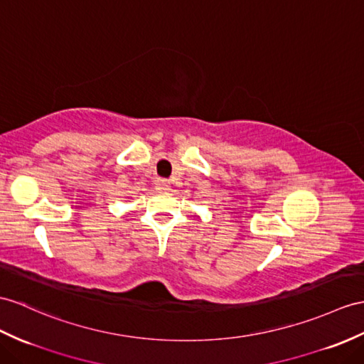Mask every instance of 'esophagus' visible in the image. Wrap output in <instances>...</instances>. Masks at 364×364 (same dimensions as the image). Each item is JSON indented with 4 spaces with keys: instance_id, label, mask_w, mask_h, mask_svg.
Wrapping results in <instances>:
<instances>
[{
    "instance_id": "esophagus-1",
    "label": "esophagus",
    "mask_w": 364,
    "mask_h": 364,
    "mask_svg": "<svg viewBox=\"0 0 364 364\" xmlns=\"http://www.w3.org/2000/svg\"><path fill=\"white\" fill-rule=\"evenodd\" d=\"M159 188H161L162 191H170V190H171L170 181H166V179H161V181H159Z\"/></svg>"
}]
</instances>
